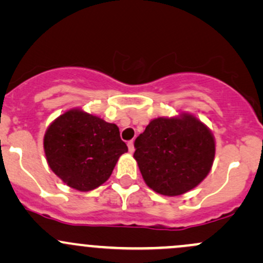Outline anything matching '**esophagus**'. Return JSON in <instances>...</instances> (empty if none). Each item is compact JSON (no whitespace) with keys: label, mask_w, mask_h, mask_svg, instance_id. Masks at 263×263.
I'll list each match as a JSON object with an SVG mask.
<instances>
[{"label":"esophagus","mask_w":263,"mask_h":263,"mask_svg":"<svg viewBox=\"0 0 263 263\" xmlns=\"http://www.w3.org/2000/svg\"><path fill=\"white\" fill-rule=\"evenodd\" d=\"M127 146H128V151H129V152L134 153V152H135V142H134V140L128 141Z\"/></svg>","instance_id":"esophagus-1"}]
</instances>
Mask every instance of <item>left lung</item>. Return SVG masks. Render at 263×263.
Here are the masks:
<instances>
[{
  "label": "left lung",
  "mask_w": 263,
  "mask_h": 263,
  "mask_svg": "<svg viewBox=\"0 0 263 263\" xmlns=\"http://www.w3.org/2000/svg\"><path fill=\"white\" fill-rule=\"evenodd\" d=\"M134 158L148 188L178 197L206 178L215 158V137L195 115L151 120L135 141Z\"/></svg>",
  "instance_id": "1"
}]
</instances>
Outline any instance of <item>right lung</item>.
I'll use <instances>...</instances> for the list:
<instances>
[{"instance_id":"obj_1","label":"right lung","mask_w":263,"mask_h":263,"mask_svg":"<svg viewBox=\"0 0 263 263\" xmlns=\"http://www.w3.org/2000/svg\"><path fill=\"white\" fill-rule=\"evenodd\" d=\"M43 147L53 173L79 192L106 182L128 151L115 123L78 107L66 110L48 126Z\"/></svg>"}]
</instances>
